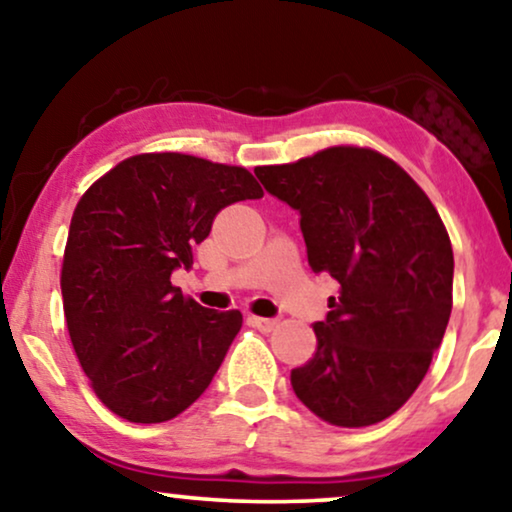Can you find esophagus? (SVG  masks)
Wrapping results in <instances>:
<instances>
[{
  "instance_id": "1",
  "label": "esophagus",
  "mask_w": 512,
  "mask_h": 512,
  "mask_svg": "<svg viewBox=\"0 0 512 512\" xmlns=\"http://www.w3.org/2000/svg\"><path fill=\"white\" fill-rule=\"evenodd\" d=\"M249 324L254 326V328H258V331L261 333H272L277 328V319H265V317H254V314H251L249 317Z\"/></svg>"
}]
</instances>
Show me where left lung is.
Wrapping results in <instances>:
<instances>
[{
    "mask_svg": "<svg viewBox=\"0 0 512 512\" xmlns=\"http://www.w3.org/2000/svg\"><path fill=\"white\" fill-rule=\"evenodd\" d=\"M265 191L300 212L307 261L338 279L317 349L291 370L314 415L342 429L382 422L415 394L452 312L450 235L417 181L366 146H328L256 167Z\"/></svg>",
    "mask_w": 512,
    "mask_h": 512,
    "instance_id": "1",
    "label": "left lung"
}]
</instances>
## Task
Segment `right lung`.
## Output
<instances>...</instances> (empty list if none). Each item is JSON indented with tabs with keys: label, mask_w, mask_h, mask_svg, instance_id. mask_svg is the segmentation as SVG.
<instances>
[{
	"label": "right lung",
	"mask_w": 512,
	"mask_h": 512,
	"mask_svg": "<svg viewBox=\"0 0 512 512\" xmlns=\"http://www.w3.org/2000/svg\"><path fill=\"white\" fill-rule=\"evenodd\" d=\"M263 198L244 167L188 153H139L81 195L60 289L76 359L95 396L135 424L193 405L242 328V312L207 310L170 282L191 268L214 216Z\"/></svg>",
	"instance_id": "obj_1"
}]
</instances>
